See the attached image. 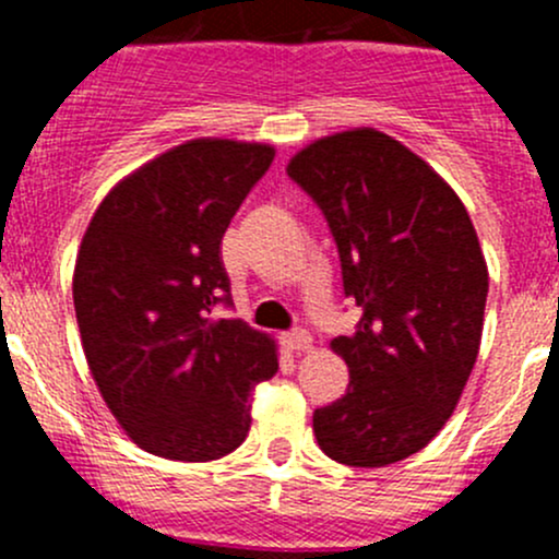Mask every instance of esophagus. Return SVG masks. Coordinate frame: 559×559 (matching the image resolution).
<instances>
[{
    "instance_id": "34e87169",
    "label": "esophagus",
    "mask_w": 559,
    "mask_h": 559,
    "mask_svg": "<svg viewBox=\"0 0 559 559\" xmlns=\"http://www.w3.org/2000/svg\"><path fill=\"white\" fill-rule=\"evenodd\" d=\"M284 346L295 354H306L308 348L313 346V337L308 335L306 330H295V332H286L284 335Z\"/></svg>"
}]
</instances>
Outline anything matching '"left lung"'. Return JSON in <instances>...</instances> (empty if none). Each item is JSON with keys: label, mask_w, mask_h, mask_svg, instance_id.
<instances>
[{"label": "left lung", "mask_w": 559, "mask_h": 559, "mask_svg": "<svg viewBox=\"0 0 559 559\" xmlns=\"http://www.w3.org/2000/svg\"><path fill=\"white\" fill-rule=\"evenodd\" d=\"M313 197L362 308L330 343L348 365L341 400L313 414L321 452L384 467L421 452L454 414L481 346L489 273L456 191L373 127L326 134L286 165Z\"/></svg>", "instance_id": "1"}]
</instances>
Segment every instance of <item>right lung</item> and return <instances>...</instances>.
<instances>
[{
	"label": "right lung",
	"mask_w": 559,
	"mask_h": 559,
	"mask_svg": "<svg viewBox=\"0 0 559 559\" xmlns=\"http://www.w3.org/2000/svg\"><path fill=\"white\" fill-rule=\"evenodd\" d=\"M275 148L227 138L175 145L118 180L94 211L72 273L88 370L118 427L148 454L211 462L251 430V389L278 346L229 300L222 238Z\"/></svg>",
	"instance_id": "1"
}]
</instances>
